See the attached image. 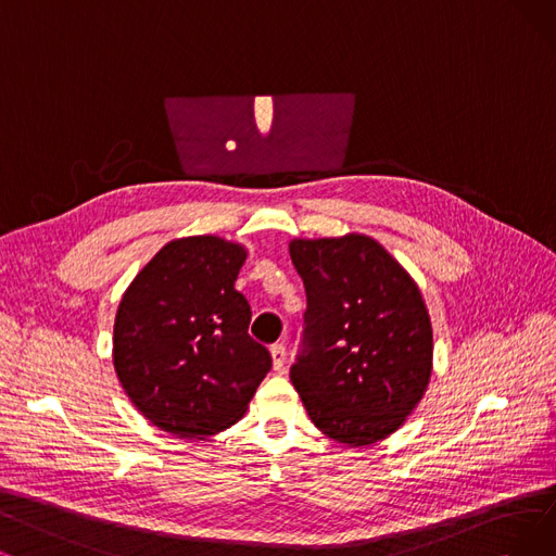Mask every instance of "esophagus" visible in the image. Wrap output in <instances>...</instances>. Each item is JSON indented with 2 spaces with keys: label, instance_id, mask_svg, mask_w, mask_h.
I'll return each instance as SVG.
<instances>
[{
  "label": "esophagus",
  "instance_id": "obj_1",
  "mask_svg": "<svg viewBox=\"0 0 556 556\" xmlns=\"http://www.w3.org/2000/svg\"><path fill=\"white\" fill-rule=\"evenodd\" d=\"M271 361H274V369L276 371H282L285 369V361H287V351H285V344L278 342L271 346Z\"/></svg>",
  "mask_w": 556,
  "mask_h": 556
}]
</instances>
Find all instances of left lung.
<instances>
[{"mask_svg":"<svg viewBox=\"0 0 556 556\" xmlns=\"http://www.w3.org/2000/svg\"><path fill=\"white\" fill-rule=\"evenodd\" d=\"M307 309L290 379L328 438L365 447L404 425L431 376L433 330L415 280L365 235L294 239Z\"/></svg>","mask_w":556,"mask_h":556,"instance_id":"left-lung-1","label":"left lung"}]
</instances>
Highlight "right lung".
<instances>
[{
  "label": "right lung",
  "mask_w": 556,
  "mask_h": 556,
  "mask_svg": "<svg viewBox=\"0 0 556 556\" xmlns=\"http://www.w3.org/2000/svg\"><path fill=\"white\" fill-rule=\"evenodd\" d=\"M247 251L201 235L168 241L121 299L114 324L118 381L166 433L201 440L232 427L271 369L249 336L251 305L235 290Z\"/></svg>",
  "instance_id": "add662e5"
}]
</instances>
